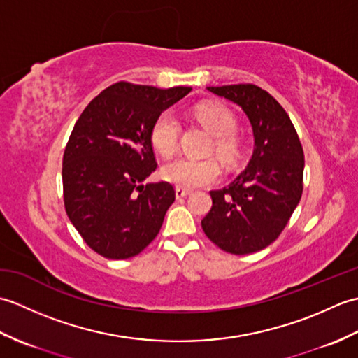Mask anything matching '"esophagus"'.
I'll return each mask as SVG.
<instances>
[{
  "label": "esophagus",
  "mask_w": 358,
  "mask_h": 358,
  "mask_svg": "<svg viewBox=\"0 0 358 358\" xmlns=\"http://www.w3.org/2000/svg\"><path fill=\"white\" fill-rule=\"evenodd\" d=\"M191 194V191H189V189H183V187H177L175 189V196H177V199L180 200V199H185L186 195H189Z\"/></svg>",
  "instance_id": "34e87169"
}]
</instances>
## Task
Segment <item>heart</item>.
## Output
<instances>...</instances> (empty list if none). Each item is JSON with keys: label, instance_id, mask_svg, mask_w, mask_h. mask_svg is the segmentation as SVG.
Wrapping results in <instances>:
<instances>
[{"label": "heart", "instance_id": "obj_1", "mask_svg": "<svg viewBox=\"0 0 358 358\" xmlns=\"http://www.w3.org/2000/svg\"><path fill=\"white\" fill-rule=\"evenodd\" d=\"M195 118L214 135L212 150L227 166L237 163L240 157V140L237 118L234 113L217 103H203L195 108ZM180 123L171 110H164L155 118L150 127V143L163 158H171L178 149ZM163 178L177 187L194 189L215 183L222 175L215 158H189L181 157L166 164L162 171Z\"/></svg>", "mask_w": 358, "mask_h": 358}]
</instances>
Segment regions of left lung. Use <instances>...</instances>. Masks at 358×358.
<instances>
[{
  "label": "left lung",
  "instance_id": "8db88e82",
  "mask_svg": "<svg viewBox=\"0 0 358 358\" xmlns=\"http://www.w3.org/2000/svg\"><path fill=\"white\" fill-rule=\"evenodd\" d=\"M208 90L240 106L252 124L255 148L246 169L229 186L210 191L212 208L201 227L226 252H258L278 238L301 199L305 154L286 110L262 87Z\"/></svg>",
  "mask_w": 358,
  "mask_h": 358
}]
</instances>
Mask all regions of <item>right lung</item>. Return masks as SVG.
<instances>
[{"label":"right lung","mask_w":358,"mask_h":358,"mask_svg":"<svg viewBox=\"0 0 358 358\" xmlns=\"http://www.w3.org/2000/svg\"><path fill=\"white\" fill-rule=\"evenodd\" d=\"M191 87L118 81L83 110L63 155L66 214L86 245L110 260L138 255L175 201L167 181L143 185L157 169L150 127Z\"/></svg>","instance_id":"obj_1"}]
</instances>
